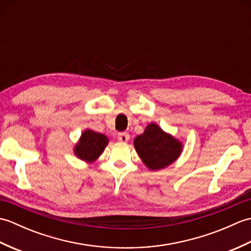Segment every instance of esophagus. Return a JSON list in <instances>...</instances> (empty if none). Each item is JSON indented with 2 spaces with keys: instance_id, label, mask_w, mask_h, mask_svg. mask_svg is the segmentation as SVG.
I'll return each mask as SVG.
<instances>
[{
  "instance_id": "obj_1",
  "label": "esophagus",
  "mask_w": 251,
  "mask_h": 251,
  "mask_svg": "<svg viewBox=\"0 0 251 251\" xmlns=\"http://www.w3.org/2000/svg\"><path fill=\"white\" fill-rule=\"evenodd\" d=\"M129 134L128 132H121V134L117 135V139H119L121 142H127L129 140Z\"/></svg>"
}]
</instances>
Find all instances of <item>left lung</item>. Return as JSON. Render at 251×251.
Returning a JSON list of instances; mask_svg holds the SVG:
<instances>
[{
	"instance_id": "1",
	"label": "left lung",
	"mask_w": 251,
	"mask_h": 251,
	"mask_svg": "<svg viewBox=\"0 0 251 251\" xmlns=\"http://www.w3.org/2000/svg\"><path fill=\"white\" fill-rule=\"evenodd\" d=\"M135 149L142 162L151 170H158L174 163L182 151V145L173 136L151 123L135 141Z\"/></svg>"
}]
</instances>
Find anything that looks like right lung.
<instances>
[{"instance_id":"right-lung-1","label":"right lung","mask_w":251,"mask_h":251,"mask_svg":"<svg viewBox=\"0 0 251 251\" xmlns=\"http://www.w3.org/2000/svg\"><path fill=\"white\" fill-rule=\"evenodd\" d=\"M108 142V138L104 135L86 129L79 138V141L75 148H74V153L83 161L93 163L101 155Z\"/></svg>"}]
</instances>
